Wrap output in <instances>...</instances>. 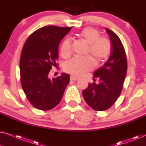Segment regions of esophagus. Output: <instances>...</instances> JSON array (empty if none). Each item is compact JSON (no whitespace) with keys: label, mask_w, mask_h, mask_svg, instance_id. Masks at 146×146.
I'll return each mask as SVG.
<instances>
[{"label":"esophagus","mask_w":146,"mask_h":146,"mask_svg":"<svg viewBox=\"0 0 146 146\" xmlns=\"http://www.w3.org/2000/svg\"><path fill=\"white\" fill-rule=\"evenodd\" d=\"M78 80L77 77H75V76H70V80L71 81H76Z\"/></svg>","instance_id":"esophagus-1"}]
</instances>
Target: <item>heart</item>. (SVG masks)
<instances>
[{"instance_id":"heart-1","label":"heart","mask_w":146,"mask_h":146,"mask_svg":"<svg viewBox=\"0 0 146 146\" xmlns=\"http://www.w3.org/2000/svg\"><path fill=\"white\" fill-rule=\"evenodd\" d=\"M78 37L88 44L86 54H90L96 64L106 60L110 54V41L107 37L100 36V33L96 29L85 28L79 33ZM71 52V40L66 38L61 45L60 55L64 58H66L70 56ZM91 58H73L64 64V70L75 76H82L92 69L93 61Z\"/></svg>"}]
</instances>
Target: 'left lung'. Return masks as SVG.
<instances>
[{
	"instance_id": "8db88e82",
	"label": "left lung",
	"mask_w": 146,
	"mask_h": 146,
	"mask_svg": "<svg viewBox=\"0 0 146 146\" xmlns=\"http://www.w3.org/2000/svg\"><path fill=\"white\" fill-rule=\"evenodd\" d=\"M106 31L111 41L110 55L104 64L94 72L93 80L98 78L99 83L89 84L82 92L88 105L98 111L108 109L117 100L127 72L126 56L120 39L107 28Z\"/></svg>"
}]
</instances>
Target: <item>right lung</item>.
I'll use <instances>...</instances> for the list:
<instances>
[{
    "instance_id": "right-lung-1",
    "label": "right lung",
    "mask_w": 146,
    "mask_h": 146,
    "mask_svg": "<svg viewBox=\"0 0 146 146\" xmlns=\"http://www.w3.org/2000/svg\"><path fill=\"white\" fill-rule=\"evenodd\" d=\"M70 27L47 26L32 34L25 43L20 60L23 91L32 105L40 110H50L58 104L70 82V76H48L58 58V46Z\"/></svg>"
}]
</instances>
